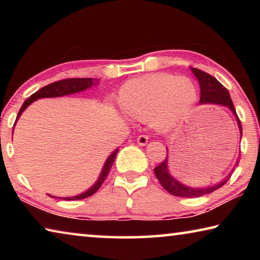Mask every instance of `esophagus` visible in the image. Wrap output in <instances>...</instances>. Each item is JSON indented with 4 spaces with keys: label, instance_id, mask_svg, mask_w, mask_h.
<instances>
[{
    "label": "esophagus",
    "instance_id": "1",
    "mask_svg": "<svg viewBox=\"0 0 260 260\" xmlns=\"http://www.w3.org/2000/svg\"><path fill=\"white\" fill-rule=\"evenodd\" d=\"M136 141H138L139 146H146V144L148 143V136L147 135H140L138 139H136Z\"/></svg>",
    "mask_w": 260,
    "mask_h": 260
}]
</instances>
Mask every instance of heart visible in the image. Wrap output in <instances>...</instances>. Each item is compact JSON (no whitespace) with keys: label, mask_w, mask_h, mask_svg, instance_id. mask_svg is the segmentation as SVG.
<instances>
[{"label":"heart","mask_w":260,"mask_h":260,"mask_svg":"<svg viewBox=\"0 0 260 260\" xmlns=\"http://www.w3.org/2000/svg\"><path fill=\"white\" fill-rule=\"evenodd\" d=\"M197 102L191 79L155 73L131 79L120 88L118 104L127 116L148 119L157 132H167L190 116Z\"/></svg>","instance_id":"b5f03b06"}]
</instances>
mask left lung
<instances>
[{
  "mask_svg": "<svg viewBox=\"0 0 260 260\" xmlns=\"http://www.w3.org/2000/svg\"><path fill=\"white\" fill-rule=\"evenodd\" d=\"M191 72L193 76L197 78V80L200 82L201 87V100L200 104H214L219 105V107H225L230 109L232 113L234 114L237 125H239L240 129V135L242 138V126L241 121L236 114V110L234 108V104H233V101L231 99V95L228 93V90L223 87L221 83H220L217 79L214 77L210 76L209 73L201 71L199 69L190 68ZM169 149L166 148V151ZM240 161V156L236 160V165L239 164ZM155 175L158 179V181L160 182L162 188L165 189L166 191H169L171 195L179 196V197H186V199H193V197H200L206 195V193H210L214 190H217L220 187H222L223 184L227 182V180L231 178L232 173L234 172V170L232 171L231 174H228V177L222 180L221 182L212 184V186L208 187H202V188H195L190 186H186L182 182H180L179 180L173 178V175H171L169 171V155L165 157V159L162 160L159 165L155 167Z\"/></svg>",
  "mask_w": 260,
  "mask_h": 260,
  "instance_id": "left-lung-1",
  "label": "left lung"
}]
</instances>
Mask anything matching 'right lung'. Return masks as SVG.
<instances>
[{
	"label": "right lung",
	"instance_id": "obj_1",
	"mask_svg": "<svg viewBox=\"0 0 260 260\" xmlns=\"http://www.w3.org/2000/svg\"><path fill=\"white\" fill-rule=\"evenodd\" d=\"M99 83L98 79H93V78H76V79H64V80H59L56 82H52L50 85L42 87L41 89H39L37 93H34L33 95H30L29 98L25 101L24 104L21 105V108L18 112V116H17L16 121L18 120V118L20 117V114L23 113L26 108L28 107L29 104H32L34 101L40 100V99H46V98H61V96L65 95H70V94H76V93H80V91H83L90 88L91 86H95ZM119 149H116V150L111 152L107 160L104 162V166L102 167V171H101V174L99 179L96 180V182L91 186L89 189H87L86 191H83L82 193H79V195L72 196V197H57V196H51L50 197H56V199H61V200H67V201H76V200H82V199H87L99 190L100 187L102 186V183L104 182L105 178L108 177V174L111 170L112 164L114 159H116V156Z\"/></svg>",
	"mask_w": 260,
	"mask_h": 260
}]
</instances>
